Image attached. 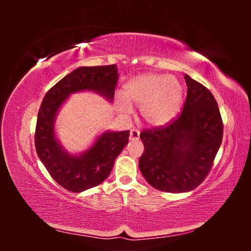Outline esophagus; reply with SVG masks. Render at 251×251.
<instances>
[{
	"instance_id": "esophagus-1",
	"label": "esophagus",
	"mask_w": 251,
	"mask_h": 251,
	"mask_svg": "<svg viewBox=\"0 0 251 251\" xmlns=\"http://www.w3.org/2000/svg\"><path fill=\"white\" fill-rule=\"evenodd\" d=\"M139 134V130H137V128H132L130 131V140H138Z\"/></svg>"
}]
</instances>
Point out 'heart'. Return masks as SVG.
<instances>
[{
	"instance_id": "heart-1",
	"label": "heart",
	"mask_w": 251,
	"mask_h": 251,
	"mask_svg": "<svg viewBox=\"0 0 251 251\" xmlns=\"http://www.w3.org/2000/svg\"><path fill=\"white\" fill-rule=\"evenodd\" d=\"M123 96L124 100H116L119 112L128 114L131 105H137L148 124L160 126L178 115L183 103V87L170 75L149 73L128 80L123 88Z\"/></svg>"
}]
</instances>
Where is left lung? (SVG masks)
Listing matches in <instances>:
<instances>
[{
    "label": "left lung",
    "instance_id": "1",
    "mask_svg": "<svg viewBox=\"0 0 251 251\" xmlns=\"http://www.w3.org/2000/svg\"><path fill=\"white\" fill-rule=\"evenodd\" d=\"M187 95L172 123L140 133L139 169L149 183L168 193L189 192L211 170L223 138V121L210 91L185 74Z\"/></svg>",
    "mask_w": 251,
    "mask_h": 251
}]
</instances>
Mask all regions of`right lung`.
Wrapping results in <instances>:
<instances>
[{
  "label": "right lung",
  "mask_w": 251,
  "mask_h": 251,
  "mask_svg": "<svg viewBox=\"0 0 251 251\" xmlns=\"http://www.w3.org/2000/svg\"><path fill=\"white\" fill-rule=\"evenodd\" d=\"M118 80L116 65L79 67L55 83L44 96L37 114L35 150L50 176L65 189L80 193L109 177L116 158L126 146L130 131L104 132L85 153H66L54 134V118L71 93L89 90L113 100Z\"/></svg>",
  "instance_id": "add662e5"
}]
</instances>
